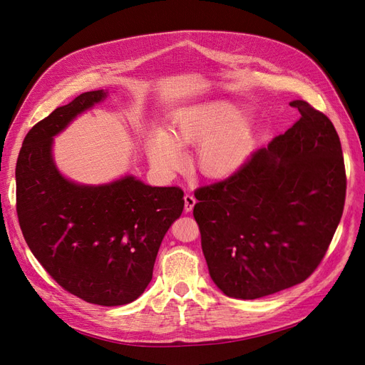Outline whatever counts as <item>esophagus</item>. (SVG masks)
<instances>
[{
    "label": "esophagus",
    "mask_w": 365,
    "mask_h": 365,
    "mask_svg": "<svg viewBox=\"0 0 365 365\" xmlns=\"http://www.w3.org/2000/svg\"><path fill=\"white\" fill-rule=\"evenodd\" d=\"M195 202H197V201H195L194 195L186 194V195H185V212H186V213H187V212H192Z\"/></svg>",
    "instance_id": "obj_1"
}]
</instances>
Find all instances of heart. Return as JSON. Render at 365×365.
Instances as JSON below:
<instances>
[{"label":"heart","instance_id":"1","mask_svg":"<svg viewBox=\"0 0 365 365\" xmlns=\"http://www.w3.org/2000/svg\"><path fill=\"white\" fill-rule=\"evenodd\" d=\"M247 112L234 103L213 101L180 108L168 120V134L153 130L148 138L152 165L170 174L182 164L180 148L198 145L195 164L207 179H227L239 171L257 145Z\"/></svg>","mask_w":365,"mask_h":365}]
</instances>
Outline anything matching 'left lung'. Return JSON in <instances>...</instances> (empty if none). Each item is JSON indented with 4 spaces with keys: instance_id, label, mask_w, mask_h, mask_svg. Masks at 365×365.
<instances>
[{
    "instance_id": "8db88e82",
    "label": "left lung",
    "mask_w": 365,
    "mask_h": 365,
    "mask_svg": "<svg viewBox=\"0 0 365 365\" xmlns=\"http://www.w3.org/2000/svg\"><path fill=\"white\" fill-rule=\"evenodd\" d=\"M299 119L225 180L201 186L194 217L216 287L255 299L304 282L343 215L346 171L332 122L303 100Z\"/></svg>"
}]
</instances>
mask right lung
<instances>
[{
	"label": "right lung",
	"mask_w": 365,
	"mask_h": 365,
	"mask_svg": "<svg viewBox=\"0 0 365 365\" xmlns=\"http://www.w3.org/2000/svg\"><path fill=\"white\" fill-rule=\"evenodd\" d=\"M106 97L103 89L81 93L29 130L16 164V212L28 247L58 284L112 307L145 292L185 200L178 186H149L134 176L92 186L59 173L53 137Z\"/></svg>",
	"instance_id": "1"
}]
</instances>
